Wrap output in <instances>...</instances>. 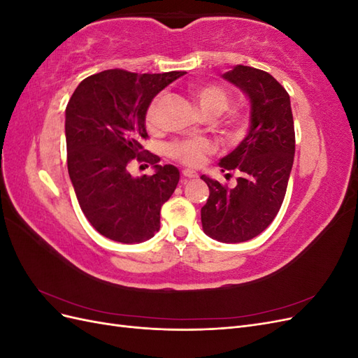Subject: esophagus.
Returning a JSON list of instances; mask_svg holds the SVG:
<instances>
[{
  "mask_svg": "<svg viewBox=\"0 0 358 358\" xmlns=\"http://www.w3.org/2000/svg\"><path fill=\"white\" fill-rule=\"evenodd\" d=\"M182 176L187 178V179H196V178H199L197 173L192 171V170H183L182 171Z\"/></svg>",
  "mask_w": 358,
  "mask_h": 358,
  "instance_id": "esophagus-1",
  "label": "esophagus"
}]
</instances>
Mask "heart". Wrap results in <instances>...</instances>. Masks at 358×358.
Listing matches in <instances>:
<instances>
[{"label": "heart", "instance_id": "b5f03b06", "mask_svg": "<svg viewBox=\"0 0 358 358\" xmlns=\"http://www.w3.org/2000/svg\"><path fill=\"white\" fill-rule=\"evenodd\" d=\"M194 101H196L200 112L208 116H220L230 104V96L222 88L216 85H192L189 88ZM158 99L150 103L148 109V121L152 124L155 119V112L158 106ZM231 127L236 134H242L246 121L242 115H237L231 119ZM167 152L171 158H175L187 166H199L206 155L213 152V145L206 138H188L179 140L169 145Z\"/></svg>", "mask_w": 358, "mask_h": 358}]
</instances>
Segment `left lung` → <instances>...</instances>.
I'll return each mask as SVG.
<instances>
[{"label": "left lung", "instance_id": "obj_1", "mask_svg": "<svg viewBox=\"0 0 358 358\" xmlns=\"http://www.w3.org/2000/svg\"><path fill=\"white\" fill-rule=\"evenodd\" d=\"M222 78L248 96L249 128L237 148L220 159L221 171L239 173L237 185L227 188L201 176L209 187L201 225L215 241L241 243L263 233L282 206L296 152L294 121L289 95L272 74L236 66Z\"/></svg>", "mask_w": 358, "mask_h": 358}]
</instances>
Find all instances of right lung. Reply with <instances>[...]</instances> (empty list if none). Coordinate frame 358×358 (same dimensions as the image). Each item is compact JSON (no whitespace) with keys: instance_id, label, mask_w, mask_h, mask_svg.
<instances>
[{"instance_id":"right-lung-1","label":"right lung","mask_w":358,"mask_h":358,"mask_svg":"<svg viewBox=\"0 0 358 358\" xmlns=\"http://www.w3.org/2000/svg\"><path fill=\"white\" fill-rule=\"evenodd\" d=\"M185 71L137 74L106 70L79 83L66 109L67 166L86 220L121 243L149 241L159 230V210L179 182V170L159 166L143 150L146 113L154 96ZM149 162L152 177L133 178L127 164Z\"/></svg>"}]
</instances>
